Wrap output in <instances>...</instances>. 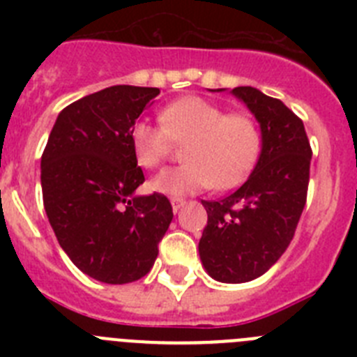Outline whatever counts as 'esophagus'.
I'll return each instance as SVG.
<instances>
[{
	"label": "esophagus",
	"instance_id": "1",
	"mask_svg": "<svg viewBox=\"0 0 357 357\" xmlns=\"http://www.w3.org/2000/svg\"><path fill=\"white\" fill-rule=\"evenodd\" d=\"M184 204H185V200H182V198H172V207L175 213L181 209V207H184Z\"/></svg>",
	"mask_w": 357,
	"mask_h": 357
}]
</instances>
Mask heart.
<instances>
[{
	"label": "heart",
	"mask_w": 357,
	"mask_h": 357,
	"mask_svg": "<svg viewBox=\"0 0 357 357\" xmlns=\"http://www.w3.org/2000/svg\"><path fill=\"white\" fill-rule=\"evenodd\" d=\"M160 125L141 119L132 127L130 144L139 166L159 168L175 143L185 144L182 166L166 169L151 181L159 193H198L241 184L261 151V132L247 114L225 110L200 96H185L160 110Z\"/></svg>",
	"instance_id": "1"
}]
</instances>
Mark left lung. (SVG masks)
Listing matches in <instances>:
<instances>
[{"label":"left lung","instance_id":"8db88e82","mask_svg":"<svg viewBox=\"0 0 357 357\" xmlns=\"http://www.w3.org/2000/svg\"><path fill=\"white\" fill-rule=\"evenodd\" d=\"M230 93L259 121L263 148L241 188L218 202L202 200L207 225L198 252L213 279L238 284L268 272L291 243L307 198L313 151L302 119L280 100L255 87Z\"/></svg>","mask_w":357,"mask_h":357}]
</instances>
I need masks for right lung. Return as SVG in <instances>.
<instances>
[{
  "mask_svg": "<svg viewBox=\"0 0 357 357\" xmlns=\"http://www.w3.org/2000/svg\"><path fill=\"white\" fill-rule=\"evenodd\" d=\"M160 91L112 85L62 110L40 159L44 209L59 245L82 272L127 284L151 270L173 220L164 195L134 197L144 182L130 130Z\"/></svg>",
  "mask_w": 357,
  "mask_h": 357,
  "instance_id": "obj_1",
  "label": "right lung"
}]
</instances>
